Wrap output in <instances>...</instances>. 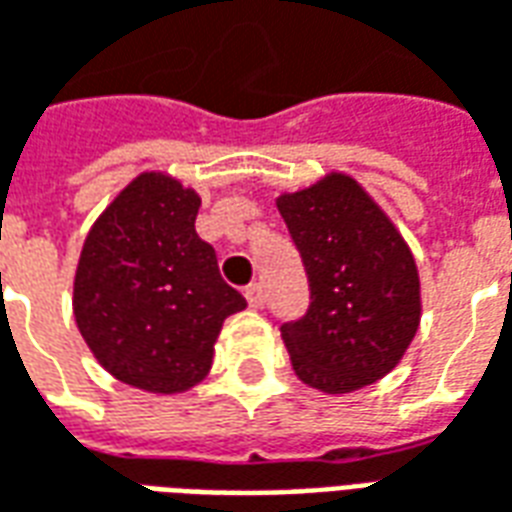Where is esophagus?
Returning a JSON list of instances; mask_svg holds the SVG:
<instances>
[{
    "label": "esophagus",
    "mask_w": 512,
    "mask_h": 512,
    "mask_svg": "<svg viewBox=\"0 0 512 512\" xmlns=\"http://www.w3.org/2000/svg\"><path fill=\"white\" fill-rule=\"evenodd\" d=\"M246 301H249L252 310H263V304H266V290H263L260 282H252V285L246 288Z\"/></svg>",
    "instance_id": "esophagus-1"
}]
</instances>
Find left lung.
Listing matches in <instances>:
<instances>
[{"label": "left lung", "instance_id": "8db88e82", "mask_svg": "<svg viewBox=\"0 0 512 512\" xmlns=\"http://www.w3.org/2000/svg\"><path fill=\"white\" fill-rule=\"evenodd\" d=\"M310 282V307L282 323L296 376L326 395L384 378L422 315L411 249L354 178L332 172L277 200Z\"/></svg>", "mask_w": 512, "mask_h": 512}]
</instances>
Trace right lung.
Here are the masks:
<instances>
[{
	"instance_id": "add662e5",
	"label": "right lung",
	"mask_w": 512,
	"mask_h": 512,
	"mask_svg": "<svg viewBox=\"0 0 512 512\" xmlns=\"http://www.w3.org/2000/svg\"><path fill=\"white\" fill-rule=\"evenodd\" d=\"M197 211V191L142 172L87 233L73 279L76 326L95 359L156 395L200 384L224 318L246 307L194 230Z\"/></svg>"
}]
</instances>
